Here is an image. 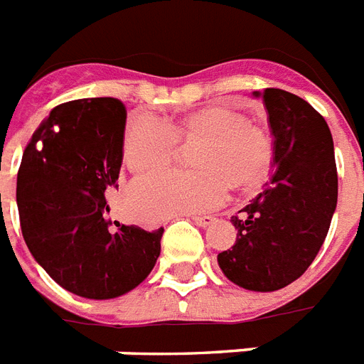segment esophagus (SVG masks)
<instances>
[{
    "label": "esophagus",
    "instance_id": "1",
    "mask_svg": "<svg viewBox=\"0 0 364 364\" xmlns=\"http://www.w3.org/2000/svg\"><path fill=\"white\" fill-rule=\"evenodd\" d=\"M193 221L198 225V227H210L211 223L215 221L213 215H193Z\"/></svg>",
    "mask_w": 364,
    "mask_h": 364
}]
</instances>
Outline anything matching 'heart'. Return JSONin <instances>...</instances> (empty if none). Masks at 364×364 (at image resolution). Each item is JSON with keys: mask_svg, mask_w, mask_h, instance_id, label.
I'll return each instance as SVG.
<instances>
[{"mask_svg": "<svg viewBox=\"0 0 364 364\" xmlns=\"http://www.w3.org/2000/svg\"><path fill=\"white\" fill-rule=\"evenodd\" d=\"M183 147L191 151L194 170L160 171L139 177L130 187V204L141 217L196 213L221 204L234 188H253L264 181L274 159L270 134L227 107H205L164 122L137 117L124 137V160L132 171L164 168Z\"/></svg>", "mask_w": 364, "mask_h": 364, "instance_id": "1", "label": "heart"}]
</instances>
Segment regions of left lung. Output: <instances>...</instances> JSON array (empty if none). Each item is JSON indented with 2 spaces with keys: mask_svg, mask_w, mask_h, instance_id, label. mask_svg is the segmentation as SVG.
Wrapping results in <instances>:
<instances>
[{
  "mask_svg": "<svg viewBox=\"0 0 364 364\" xmlns=\"http://www.w3.org/2000/svg\"><path fill=\"white\" fill-rule=\"evenodd\" d=\"M262 98L274 136V173L230 221L232 247L217 255L225 276L249 291H277L299 279L327 238L338 173L327 122L306 100L282 88Z\"/></svg>",
  "mask_w": 364,
  "mask_h": 364,
  "instance_id": "obj_1",
  "label": "left lung"
}]
</instances>
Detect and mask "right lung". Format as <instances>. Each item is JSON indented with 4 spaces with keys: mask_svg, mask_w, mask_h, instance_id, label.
I'll list each match as a JSON object with an SVG mask.
<instances>
[{
    "mask_svg": "<svg viewBox=\"0 0 364 364\" xmlns=\"http://www.w3.org/2000/svg\"><path fill=\"white\" fill-rule=\"evenodd\" d=\"M126 107L117 98L56 105L26 145L16 181L20 228L54 282L85 299H115L137 287L160 255L164 228L111 221Z\"/></svg>",
    "mask_w": 364,
    "mask_h": 364,
    "instance_id": "add662e5",
    "label": "right lung"
}]
</instances>
